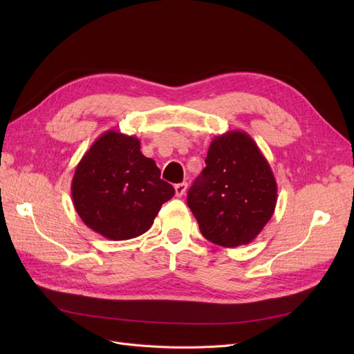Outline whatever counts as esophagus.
Masks as SVG:
<instances>
[{"instance_id":"esophagus-1","label":"esophagus","mask_w":354,"mask_h":354,"mask_svg":"<svg viewBox=\"0 0 354 354\" xmlns=\"http://www.w3.org/2000/svg\"><path fill=\"white\" fill-rule=\"evenodd\" d=\"M186 190H187V183H178V185H176V195L178 198L183 196L186 194Z\"/></svg>"}]
</instances>
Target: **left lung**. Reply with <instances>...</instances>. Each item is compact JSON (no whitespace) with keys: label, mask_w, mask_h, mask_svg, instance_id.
<instances>
[{"label":"left lung","mask_w":354,"mask_h":354,"mask_svg":"<svg viewBox=\"0 0 354 354\" xmlns=\"http://www.w3.org/2000/svg\"><path fill=\"white\" fill-rule=\"evenodd\" d=\"M205 164L187 194L201 233L226 248L250 243L276 207L277 185L269 162L252 137L238 130L214 138Z\"/></svg>","instance_id":"left-lung-1"}]
</instances>
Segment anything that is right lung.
Listing matches in <instances>:
<instances>
[{
    "label": "right lung",
    "mask_w": 354,
    "mask_h": 354,
    "mask_svg": "<svg viewBox=\"0 0 354 354\" xmlns=\"http://www.w3.org/2000/svg\"><path fill=\"white\" fill-rule=\"evenodd\" d=\"M73 207L85 226L111 241L140 236L176 190L160 178L140 140L109 130L88 149L72 178Z\"/></svg>",
    "instance_id": "obj_1"
}]
</instances>
